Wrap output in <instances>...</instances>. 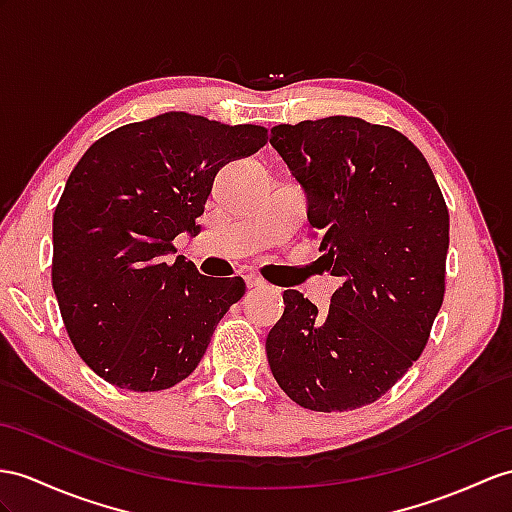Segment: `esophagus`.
<instances>
[{
  "mask_svg": "<svg viewBox=\"0 0 512 512\" xmlns=\"http://www.w3.org/2000/svg\"><path fill=\"white\" fill-rule=\"evenodd\" d=\"M245 284H247V289H260V286H265V282L258 276H252V273H247L245 276Z\"/></svg>",
  "mask_w": 512,
  "mask_h": 512,
  "instance_id": "obj_1",
  "label": "esophagus"
}]
</instances>
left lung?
I'll list each match as a JSON object with an SVG mask.
<instances>
[{
	"label": "left lung",
	"instance_id": "left-lung-1",
	"mask_svg": "<svg viewBox=\"0 0 512 512\" xmlns=\"http://www.w3.org/2000/svg\"><path fill=\"white\" fill-rule=\"evenodd\" d=\"M269 143L343 280L326 315L284 291L265 345L273 378L317 413L376 402L419 358L443 304L450 215L439 184L404 134L358 117L280 123Z\"/></svg>",
	"mask_w": 512,
	"mask_h": 512
}]
</instances>
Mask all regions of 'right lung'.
Here are the masks:
<instances>
[{"mask_svg":"<svg viewBox=\"0 0 512 512\" xmlns=\"http://www.w3.org/2000/svg\"><path fill=\"white\" fill-rule=\"evenodd\" d=\"M267 139L260 126L171 110L86 149L54 213L52 284L99 378L143 393L191 376L245 282L210 280L184 256L171 263V241L199 228L217 171Z\"/></svg>","mask_w":512,"mask_h":512,"instance_id":"add662e5","label":"right lung"}]
</instances>
